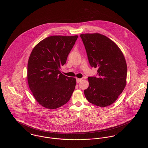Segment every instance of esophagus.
Masks as SVG:
<instances>
[{"instance_id": "obj_1", "label": "esophagus", "mask_w": 148, "mask_h": 148, "mask_svg": "<svg viewBox=\"0 0 148 148\" xmlns=\"http://www.w3.org/2000/svg\"><path fill=\"white\" fill-rule=\"evenodd\" d=\"M82 80V79H76V81H77V83H79Z\"/></svg>"}]
</instances>
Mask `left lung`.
Here are the masks:
<instances>
[{
    "instance_id": "left-lung-1",
    "label": "left lung",
    "mask_w": 148,
    "mask_h": 148,
    "mask_svg": "<svg viewBox=\"0 0 148 148\" xmlns=\"http://www.w3.org/2000/svg\"><path fill=\"white\" fill-rule=\"evenodd\" d=\"M89 62L97 68L98 76L89 77L87 100L99 107L112 104L126 85L127 67L121 50L112 40L99 33L82 34Z\"/></svg>"
}]
</instances>
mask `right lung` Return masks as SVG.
Here are the masks:
<instances>
[{"label":"right lung","mask_w":148,"mask_h":148,"mask_svg":"<svg viewBox=\"0 0 148 148\" xmlns=\"http://www.w3.org/2000/svg\"><path fill=\"white\" fill-rule=\"evenodd\" d=\"M77 36H50L33 49L27 63V78L36 100L44 108L55 109L66 104L73 93L76 80L60 71Z\"/></svg>","instance_id":"right-lung-1"}]
</instances>
